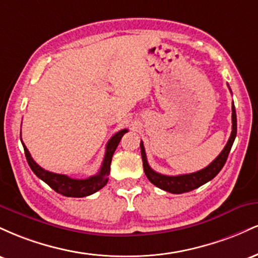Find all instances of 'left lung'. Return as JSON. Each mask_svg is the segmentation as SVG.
<instances>
[{
  "label": "left lung",
  "mask_w": 258,
  "mask_h": 258,
  "mask_svg": "<svg viewBox=\"0 0 258 258\" xmlns=\"http://www.w3.org/2000/svg\"><path fill=\"white\" fill-rule=\"evenodd\" d=\"M232 133H230V137L228 139L226 147L222 150L220 155L216 158L209 166H206L203 170L198 171L194 173H188V174H178V176H166V174H161L155 172L152 167L149 166L146 155V150H144L143 142H141V153H142V160H143V168L144 172H146L147 178L153 183L154 185H156L158 188L162 189V190H166L168 193L172 194H182L186 193V191L194 190V189L199 188L203 184L215 178L217 176L218 172L222 170V167L226 164L228 154H229L232 146L234 143V139L236 136V112H235V106L234 103L232 105Z\"/></svg>",
  "instance_id": "1"
}]
</instances>
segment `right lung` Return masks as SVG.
<instances>
[{
    "label": "right lung",
    "mask_w": 258,
    "mask_h": 258,
    "mask_svg": "<svg viewBox=\"0 0 258 258\" xmlns=\"http://www.w3.org/2000/svg\"><path fill=\"white\" fill-rule=\"evenodd\" d=\"M127 132V130H121V131L115 133L112 137L109 139L108 144L105 148V155L103 159V164L100 166L99 172L94 176L88 177L86 179H75L72 177L67 176V174H59V173H53L49 171L43 170L42 167L38 166L36 162L34 161V159L31 158L30 153H29L28 148L25 147V144L23 143L24 147V152L26 160H28V164L30 168L40 179H42L44 183H47L53 190H55L57 193L64 195V197H70V198H84L88 197V195L96 193L99 189H102L106 183H108V176L110 173V164H111V158L114 155V152L116 150L117 146H119L121 138L122 136Z\"/></svg>",
    "instance_id": "add662e5"
}]
</instances>
